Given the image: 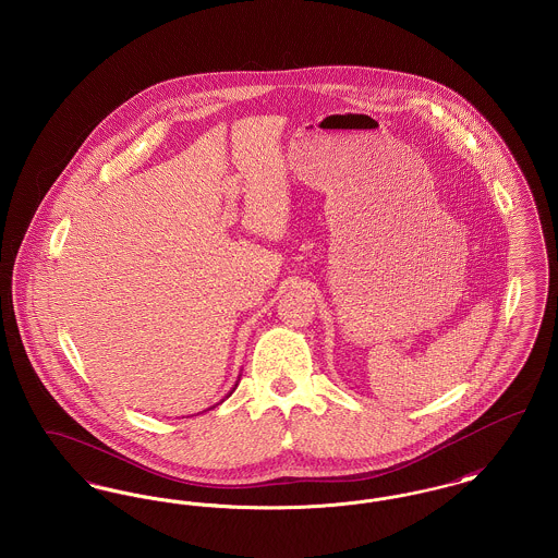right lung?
I'll list each match as a JSON object with an SVG mask.
<instances>
[{
  "label": "right lung",
  "mask_w": 558,
  "mask_h": 558,
  "mask_svg": "<svg viewBox=\"0 0 558 558\" xmlns=\"http://www.w3.org/2000/svg\"><path fill=\"white\" fill-rule=\"evenodd\" d=\"M236 387H239V380H236V385H234V389H236ZM234 389H232V391H234ZM232 391H230V393H232ZM230 393H228V396H230Z\"/></svg>",
  "instance_id": "obj_1"
}]
</instances>
